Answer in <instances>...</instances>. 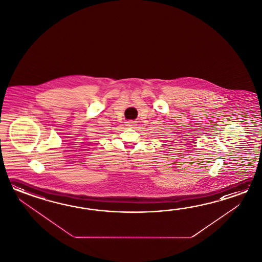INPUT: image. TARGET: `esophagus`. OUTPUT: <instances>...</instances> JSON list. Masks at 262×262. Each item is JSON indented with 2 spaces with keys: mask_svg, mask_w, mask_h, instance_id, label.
<instances>
[{
  "mask_svg": "<svg viewBox=\"0 0 262 262\" xmlns=\"http://www.w3.org/2000/svg\"><path fill=\"white\" fill-rule=\"evenodd\" d=\"M136 122L135 121H129L126 123V126H129V127H134L135 125H136Z\"/></svg>",
  "mask_w": 262,
  "mask_h": 262,
  "instance_id": "34e87169",
  "label": "esophagus"
}]
</instances>
